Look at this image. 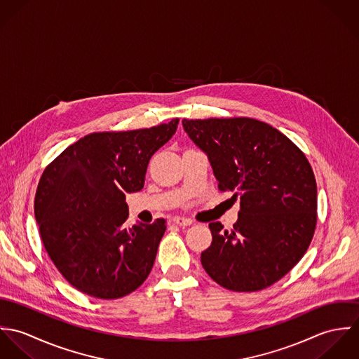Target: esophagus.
I'll return each instance as SVG.
<instances>
[{
	"mask_svg": "<svg viewBox=\"0 0 359 359\" xmlns=\"http://www.w3.org/2000/svg\"><path fill=\"white\" fill-rule=\"evenodd\" d=\"M172 222H174V224H177V225H180V226H189V225H192V224H194V221H192L191 218L180 217V215L174 217V218H172Z\"/></svg>",
	"mask_w": 359,
	"mask_h": 359,
	"instance_id": "obj_1",
	"label": "esophagus"
}]
</instances>
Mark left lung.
<instances>
[{"label":"left lung","mask_w":359,"mask_h":359,"mask_svg":"<svg viewBox=\"0 0 359 359\" xmlns=\"http://www.w3.org/2000/svg\"><path fill=\"white\" fill-rule=\"evenodd\" d=\"M182 126L207 154L218 188L241 198L231 231L218 221L208 224L212 242L201 256L205 272L233 292L273 285L304 256L313 236L316 182L307 157L256 118H184Z\"/></svg>","instance_id":"obj_1"}]
</instances>
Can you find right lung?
<instances>
[{"label": "right lung", "instance_id": "right-lung-1", "mask_svg": "<svg viewBox=\"0 0 359 359\" xmlns=\"http://www.w3.org/2000/svg\"><path fill=\"white\" fill-rule=\"evenodd\" d=\"M180 120L124 133H94L44 170L34 215L44 248L63 278L97 299H120L148 278L165 221L128 228L126 195L144 188L148 163Z\"/></svg>", "mask_w": 359, "mask_h": 359}]
</instances>
